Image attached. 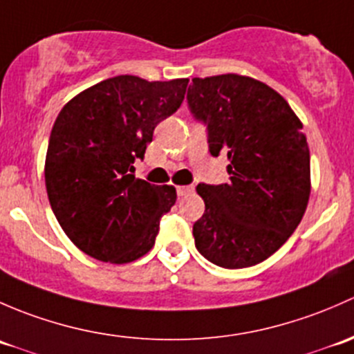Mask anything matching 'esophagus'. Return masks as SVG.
<instances>
[{
    "mask_svg": "<svg viewBox=\"0 0 354 354\" xmlns=\"http://www.w3.org/2000/svg\"><path fill=\"white\" fill-rule=\"evenodd\" d=\"M194 191V187H192V185H178L177 187V194L180 196H187V194H191V192Z\"/></svg>",
    "mask_w": 354,
    "mask_h": 354,
    "instance_id": "1",
    "label": "esophagus"
}]
</instances>
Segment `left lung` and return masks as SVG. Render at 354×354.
<instances>
[{"instance_id":"obj_1","label":"left lung","mask_w":354,"mask_h":354,"mask_svg":"<svg viewBox=\"0 0 354 354\" xmlns=\"http://www.w3.org/2000/svg\"><path fill=\"white\" fill-rule=\"evenodd\" d=\"M187 104L207 126L213 156L225 153L230 182L199 184L204 214L196 249L227 269L266 261L297 230L310 198V151L300 119L276 90L250 76L192 78Z\"/></svg>"}]
</instances>
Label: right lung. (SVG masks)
I'll return each instance as SVG.
<instances>
[{"label":"right lung","mask_w":354,"mask_h":354,"mask_svg":"<svg viewBox=\"0 0 354 354\" xmlns=\"http://www.w3.org/2000/svg\"><path fill=\"white\" fill-rule=\"evenodd\" d=\"M189 78L104 80L61 109L47 147V198L68 239L98 261L127 264L155 245L174 185L134 177L156 124L180 107Z\"/></svg>","instance_id":"right-lung-1"}]
</instances>
